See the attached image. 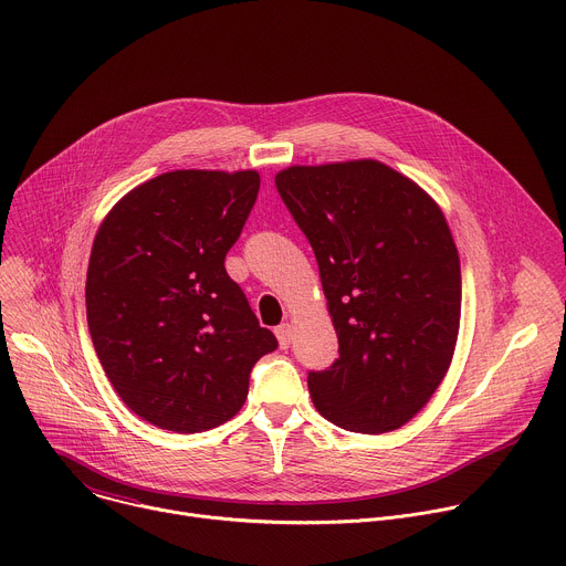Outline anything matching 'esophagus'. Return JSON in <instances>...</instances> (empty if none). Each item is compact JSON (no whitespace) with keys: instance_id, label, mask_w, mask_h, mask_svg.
<instances>
[{"instance_id":"obj_1","label":"esophagus","mask_w":566,"mask_h":566,"mask_svg":"<svg viewBox=\"0 0 566 566\" xmlns=\"http://www.w3.org/2000/svg\"><path fill=\"white\" fill-rule=\"evenodd\" d=\"M275 336H277L280 347L286 349V347L291 345V340H293V325H291V322H284V325H280V327L275 329Z\"/></svg>"}]
</instances>
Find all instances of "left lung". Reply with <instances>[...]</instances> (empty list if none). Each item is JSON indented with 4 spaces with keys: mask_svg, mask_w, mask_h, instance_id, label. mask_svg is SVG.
<instances>
[{
    "mask_svg": "<svg viewBox=\"0 0 566 566\" xmlns=\"http://www.w3.org/2000/svg\"><path fill=\"white\" fill-rule=\"evenodd\" d=\"M275 186L315 253L338 360L308 374L315 410L385 434L446 378L459 336L461 266L439 203L374 158L291 166Z\"/></svg>",
    "mask_w": 566,
    "mask_h": 566,
    "instance_id": "1",
    "label": "left lung"
}]
</instances>
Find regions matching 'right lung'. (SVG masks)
<instances>
[{"instance_id":"right-lung-1","label":"right lung","mask_w":566,"mask_h":566,"mask_svg":"<svg viewBox=\"0 0 566 566\" xmlns=\"http://www.w3.org/2000/svg\"><path fill=\"white\" fill-rule=\"evenodd\" d=\"M255 170H175L103 219L87 269L101 365L143 421L181 434L230 421L253 365L277 347L223 260L258 199Z\"/></svg>"}]
</instances>
